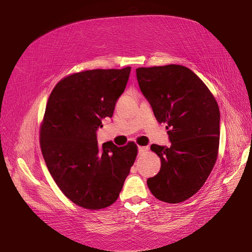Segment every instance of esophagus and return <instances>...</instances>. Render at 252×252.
Returning <instances> with one entry per match:
<instances>
[{"label":"esophagus","mask_w":252,"mask_h":252,"mask_svg":"<svg viewBox=\"0 0 252 252\" xmlns=\"http://www.w3.org/2000/svg\"><path fill=\"white\" fill-rule=\"evenodd\" d=\"M147 147H145V146H139L138 147V151H139V155H141V154H143V152H145V151H147Z\"/></svg>","instance_id":"34e87169"}]
</instances>
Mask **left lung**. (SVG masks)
<instances>
[{"mask_svg":"<svg viewBox=\"0 0 252 252\" xmlns=\"http://www.w3.org/2000/svg\"><path fill=\"white\" fill-rule=\"evenodd\" d=\"M143 95L158 123H166L169 146L151 145L161 169L147 180L158 200L177 204L196 193L216 164L220 109L210 90L182 65L136 68Z\"/></svg>","mask_w":252,"mask_h":252,"instance_id":"obj_1","label":"left lung"}]
</instances>
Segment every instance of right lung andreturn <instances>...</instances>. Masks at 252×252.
Returning <instances> with one entry per match:
<instances>
[{"mask_svg":"<svg viewBox=\"0 0 252 252\" xmlns=\"http://www.w3.org/2000/svg\"><path fill=\"white\" fill-rule=\"evenodd\" d=\"M130 67L82 71L60 81L48 98L41 127L45 163L62 192L83 208L102 209L118 200L138 154L133 142L102 147L96 131L111 118Z\"/></svg>","mask_w":252,"mask_h":252,"instance_id":"obj_1","label":"right lung"}]
</instances>
